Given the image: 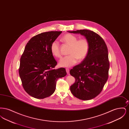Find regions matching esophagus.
<instances>
[{"mask_svg":"<svg viewBox=\"0 0 129 129\" xmlns=\"http://www.w3.org/2000/svg\"><path fill=\"white\" fill-rule=\"evenodd\" d=\"M66 72H67V73L68 74H69V72H70V70H69V69L66 68Z\"/></svg>","mask_w":129,"mask_h":129,"instance_id":"34e87169","label":"esophagus"}]
</instances>
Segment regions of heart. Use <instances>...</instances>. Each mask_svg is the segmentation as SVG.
Returning <instances> with one entry per match:
<instances>
[{
    "label": "heart",
    "mask_w": 129,
    "mask_h": 129,
    "mask_svg": "<svg viewBox=\"0 0 129 129\" xmlns=\"http://www.w3.org/2000/svg\"><path fill=\"white\" fill-rule=\"evenodd\" d=\"M63 43L70 46L66 56L59 61V65L60 67H70L75 64L78 60L82 61L85 59L89 51L90 44L86 38H81L78 40V37L73 34L68 33L61 38ZM50 50L52 55L56 58H60L61 55L60 51L59 44L57 41H53L50 46Z\"/></svg>",
    "instance_id": "1"
}]
</instances>
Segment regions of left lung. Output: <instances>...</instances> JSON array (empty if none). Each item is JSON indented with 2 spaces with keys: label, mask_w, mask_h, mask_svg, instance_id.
<instances>
[{
  "label": "left lung",
  "mask_w": 129,
  "mask_h": 129,
  "mask_svg": "<svg viewBox=\"0 0 129 129\" xmlns=\"http://www.w3.org/2000/svg\"><path fill=\"white\" fill-rule=\"evenodd\" d=\"M69 32L84 36L90 44L86 58L70 70L71 75L75 78L70 90L77 98L91 100L102 92L108 79L110 66L108 49L104 39L92 31L83 29Z\"/></svg>",
  "instance_id": "left-lung-1"
}]
</instances>
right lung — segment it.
Masks as SVG:
<instances>
[{"label":"right lung","mask_w":129,"mask_h":129,"mask_svg":"<svg viewBox=\"0 0 129 129\" xmlns=\"http://www.w3.org/2000/svg\"><path fill=\"white\" fill-rule=\"evenodd\" d=\"M62 31H49L31 38L20 58L19 76L25 91L37 99L48 97L55 92L56 81L67 74L57 65L50 46Z\"/></svg>","instance_id":"add662e5"}]
</instances>
